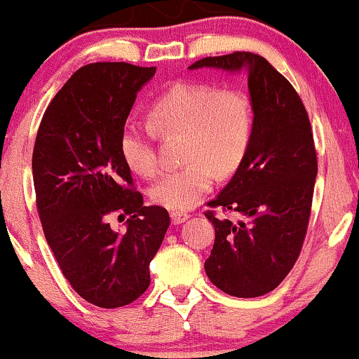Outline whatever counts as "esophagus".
<instances>
[{
	"label": "esophagus",
	"instance_id": "esophagus-1",
	"mask_svg": "<svg viewBox=\"0 0 359 359\" xmlns=\"http://www.w3.org/2000/svg\"><path fill=\"white\" fill-rule=\"evenodd\" d=\"M170 217H171V224L180 225L189 219V214L183 212V210H173V212L170 214Z\"/></svg>",
	"mask_w": 359,
	"mask_h": 359
}]
</instances>
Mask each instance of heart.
<instances>
[{"label": "heart", "instance_id": "b5f03b06", "mask_svg": "<svg viewBox=\"0 0 359 359\" xmlns=\"http://www.w3.org/2000/svg\"><path fill=\"white\" fill-rule=\"evenodd\" d=\"M156 130L184 134L180 170L151 188V199L171 210H188L214 188L215 171L232 175L242 165L253 135V107L243 91L204 81H180L156 97L150 122L130 119L121 134L122 158L144 178L158 173Z\"/></svg>", "mask_w": 359, "mask_h": 359}]
</instances>
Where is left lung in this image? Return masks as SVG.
<instances>
[{"mask_svg":"<svg viewBox=\"0 0 359 359\" xmlns=\"http://www.w3.org/2000/svg\"><path fill=\"white\" fill-rule=\"evenodd\" d=\"M203 67L245 68L255 114L242 165L208 203L240 219L232 222L205 210L215 240L204 269L230 296H264L287 276L306 240L317 176L311 121L297 91L266 58L233 52L201 58L189 68Z\"/></svg>","mask_w":359,"mask_h":359,"instance_id":"obj_1","label":"left lung"}]
</instances>
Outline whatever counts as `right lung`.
Wrapping results in <instances>:
<instances>
[{
	"label": "right lung",
	"mask_w": 359,
	"mask_h": 359,
	"mask_svg": "<svg viewBox=\"0 0 359 359\" xmlns=\"http://www.w3.org/2000/svg\"><path fill=\"white\" fill-rule=\"evenodd\" d=\"M156 67L97 62L73 73L43 112L32 151L43 235L72 287L93 306L134 302L170 227L168 210L144 205L121 154L137 93ZM130 215L124 233L109 215Z\"/></svg>",
	"instance_id": "add662e5"
}]
</instances>
